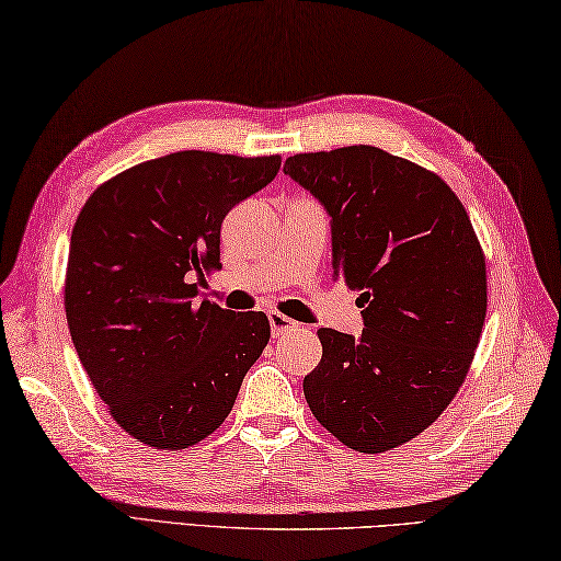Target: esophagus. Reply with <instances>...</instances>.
I'll use <instances>...</instances> for the list:
<instances>
[{"label":"esophagus","mask_w":561,"mask_h":561,"mask_svg":"<svg viewBox=\"0 0 561 561\" xmlns=\"http://www.w3.org/2000/svg\"><path fill=\"white\" fill-rule=\"evenodd\" d=\"M268 322H271L273 336H283V334H288V331L297 329V324L293 322V319L280 314V312H268Z\"/></svg>","instance_id":"obj_1"}]
</instances>
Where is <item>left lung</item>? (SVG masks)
I'll use <instances>...</instances> for the list:
<instances>
[{
  "instance_id": "8db88e82",
  "label": "left lung",
  "mask_w": 561,
  "mask_h": 561,
  "mask_svg": "<svg viewBox=\"0 0 561 561\" xmlns=\"http://www.w3.org/2000/svg\"><path fill=\"white\" fill-rule=\"evenodd\" d=\"M331 215L334 276L360 290L363 334L319 329L305 399L358 453L416 438L460 390L486 317V261L465 205L433 171L373 145L285 159Z\"/></svg>"
}]
</instances>
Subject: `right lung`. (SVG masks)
I'll use <instances>...</instances> for the list:
<instances>
[{
    "label": "right lung",
    "mask_w": 561,
    "mask_h": 561,
    "mask_svg": "<svg viewBox=\"0 0 561 561\" xmlns=\"http://www.w3.org/2000/svg\"><path fill=\"white\" fill-rule=\"evenodd\" d=\"M280 154L201 150L135 164L79 210L65 273V312L91 385L116 424L150 448L205 440L234 407L271 339L264 312L196 302L220 271V227L271 184Z\"/></svg>",
    "instance_id": "obj_1"
}]
</instances>
